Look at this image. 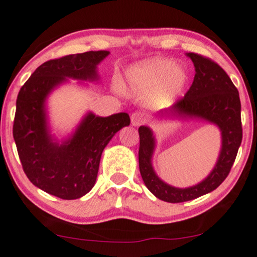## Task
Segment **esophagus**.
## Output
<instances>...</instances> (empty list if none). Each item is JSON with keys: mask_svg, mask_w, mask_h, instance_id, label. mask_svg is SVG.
Wrapping results in <instances>:
<instances>
[{"mask_svg": "<svg viewBox=\"0 0 257 257\" xmlns=\"http://www.w3.org/2000/svg\"><path fill=\"white\" fill-rule=\"evenodd\" d=\"M131 119H132V124L134 126H138V125L144 123V115H142L141 112L135 111V112L132 113Z\"/></svg>", "mask_w": 257, "mask_h": 257, "instance_id": "obj_1", "label": "esophagus"}]
</instances>
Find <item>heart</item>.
Wrapping results in <instances>:
<instances>
[{"label": "heart", "instance_id": "obj_1", "mask_svg": "<svg viewBox=\"0 0 257 257\" xmlns=\"http://www.w3.org/2000/svg\"><path fill=\"white\" fill-rule=\"evenodd\" d=\"M129 80L136 86H155L165 80V87L168 92L177 93L187 83V73L181 67L175 66L170 59L148 60L133 67L128 73Z\"/></svg>", "mask_w": 257, "mask_h": 257}]
</instances>
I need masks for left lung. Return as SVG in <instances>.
<instances>
[{"instance_id":"obj_1","label":"left lung","mask_w":257,"mask_h":257,"mask_svg":"<svg viewBox=\"0 0 257 257\" xmlns=\"http://www.w3.org/2000/svg\"><path fill=\"white\" fill-rule=\"evenodd\" d=\"M196 67L192 85L183 98L170 109L161 111L179 117L203 118L216 124L222 132V149L215 168L201 183L178 188L164 183L152 166L155 140L148 126H140L139 167L146 186L159 199L167 203H183L216 190L225 180L235 162L242 142L241 100L238 90L228 74L210 58L187 53Z\"/></svg>"}]
</instances>
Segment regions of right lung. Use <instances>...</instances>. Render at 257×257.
I'll return each mask as SVG.
<instances>
[{"label": "right lung", "mask_w": 257, "mask_h": 257, "mask_svg": "<svg viewBox=\"0 0 257 257\" xmlns=\"http://www.w3.org/2000/svg\"><path fill=\"white\" fill-rule=\"evenodd\" d=\"M108 51H90L48 60L34 71L20 89L13 125L22 168L35 186L61 199H77L96 183L103 149L123 126L126 112L99 117L89 112L72 138L54 142L47 126L45 100L67 78L97 80V65Z\"/></svg>", "instance_id": "1"}]
</instances>
